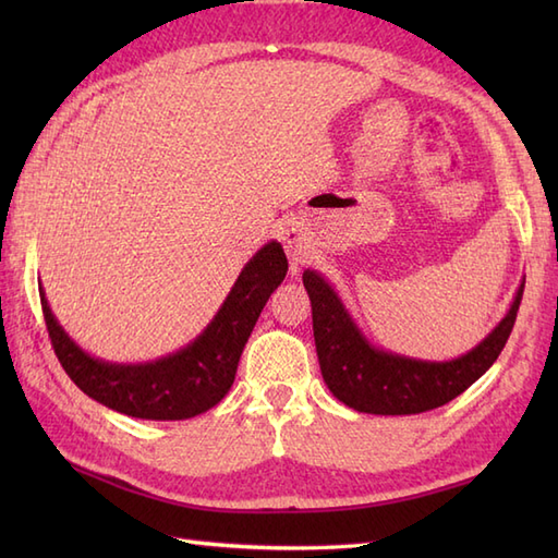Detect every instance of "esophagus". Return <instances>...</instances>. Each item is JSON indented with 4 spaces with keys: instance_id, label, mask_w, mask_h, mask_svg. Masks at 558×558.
I'll return each instance as SVG.
<instances>
[{
    "instance_id": "1",
    "label": "esophagus",
    "mask_w": 558,
    "mask_h": 558,
    "mask_svg": "<svg viewBox=\"0 0 558 558\" xmlns=\"http://www.w3.org/2000/svg\"><path fill=\"white\" fill-rule=\"evenodd\" d=\"M282 242H286V248H288V254H290L292 272H298L300 266H304L306 258H310V254H306L304 234H302L300 225H288V228L282 230Z\"/></svg>"
}]
</instances>
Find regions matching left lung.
Masks as SVG:
<instances>
[{"label": "left lung", "mask_w": 558, "mask_h": 558, "mask_svg": "<svg viewBox=\"0 0 558 558\" xmlns=\"http://www.w3.org/2000/svg\"><path fill=\"white\" fill-rule=\"evenodd\" d=\"M324 381L340 402L366 414H420L458 398L499 357L511 336L523 288L492 333L468 354L448 362L412 360L374 348L316 270H304Z\"/></svg>", "instance_id": "8db88e82"}]
</instances>
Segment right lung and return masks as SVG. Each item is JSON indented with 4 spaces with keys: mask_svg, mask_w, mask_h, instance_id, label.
Masks as SVG:
<instances>
[{
    "mask_svg": "<svg viewBox=\"0 0 558 558\" xmlns=\"http://www.w3.org/2000/svg\"><path fill=\"white\" fill-rule=\"evenodd\" d=\"M286 252L278 242H268L242 268L204 333L180 352L146 364L90 357L57 324L43 288L40 304L59 364L88 398L138 420H189L228 396L256 318L270 292L286 280Z\"/></svg>",
    "mask_w": 558,
    "mask_h": 558,
    "instance_id": "right-lung-1",
    "label": "right lung"
}]
</instances>
